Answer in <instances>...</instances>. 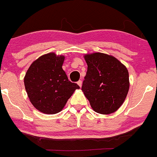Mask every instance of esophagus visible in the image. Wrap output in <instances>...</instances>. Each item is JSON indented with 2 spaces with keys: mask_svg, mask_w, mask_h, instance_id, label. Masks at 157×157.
I'll list each match as a JSON object with an SVG mask.
<instances>
[{
  "mask_svg": "<svg viewBox=\"0 0 157 157\" xmlns=\"http://www.w3.org/2000/svg\"><path fill=\"white\" fill-rule=\"evenodd\" d=\"M77 84H78V85L80 86V87H81V86H82V81H81V80H78V81H77Z\"/></svg>",
  "mask_w": 157,
  "mask_h": 157,
  "instance_id": "1",
  "label": "esophagus"
}]
</instances>
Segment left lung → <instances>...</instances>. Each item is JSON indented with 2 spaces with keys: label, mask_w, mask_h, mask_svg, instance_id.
<instances>
[{
  "label": "left lung",
  "mask_w": 157,
  "mask_h": 157,
  "mask_svg": "<svg viewBox=\"0 0 157 157\" xmlns=\"http://www.w3.org/2000/svg\"><path fill=\"white\" fill-rule=\"evenodd\" d=\"M87 70L82 90L98 113L108 115L118 109L129 89L126 67L112 56L95 52L84 56Z\"/></svg>",
  "instance_id": "left-lung-1"
}]
</instances>
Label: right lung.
Returning a JSON list of instances; mask_svg holds the SVG:
<instances>
[{"instance_id": "add662e5", "label": "right lung", "mask_w": 157, "mask_h": 157, "mask_svg": "<svg viewBox=\"0 0 157 157\" xmlns=\"http://www.w3.org/2000/svg\"><path fill=\"white\" fill-rule=\"evenodd\" d=\"M63 56L45 54L32 63L24 79L25 87L33 106L42 113H58L80 87L68 80L63 70Z\"/></svg>"}]
</instances>
